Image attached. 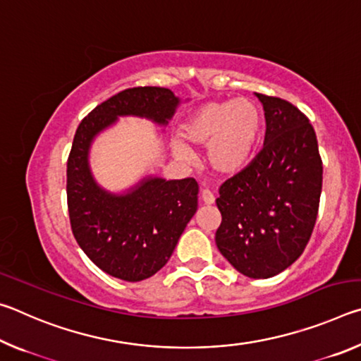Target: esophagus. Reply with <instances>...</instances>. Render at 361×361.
I'll use <instances>...</instances> for the list:
<instances>
[{"label":"esophagus","mask_w":361,"mask_h":361,"mask_svg":"<svg viewBox=\"0 0 361 361\" xmlns=\"http://www.w3.org/2000/svg\"><path fill=\"white\" fill-rule=\"evenodd\" d=\"M200 199H202V202L205 205L215 204V195H213V192L209 191V189H202V191H200Z\"/></svg>","instance_id":"esophagus-1"}]
</instances>
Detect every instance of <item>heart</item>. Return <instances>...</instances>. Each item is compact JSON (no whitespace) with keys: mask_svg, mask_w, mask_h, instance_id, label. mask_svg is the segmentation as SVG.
Listing matches in <instances>:
<instances>
[{"mask_svg":"<svg viewBox=\"0 0 361 361\" xmlns=\"http://www.w3.org/2000/svg\"><path fill=\"white\" fill-rule=\"evenodd\" d=\"M261 126L259 108L252 100L210 102L186 121L183 135L194 145H209L207 159L213 170L235 173L252 161ZM173 151L181 161H191L192 152L183 143L176 142Z\"/></svg>","mask_w":361,"mask_h":361,"instance_id":"heart-1","label":"heart"}]
</instances>
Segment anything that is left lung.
Segmentation results:
<instances>
[{
  "label": "left lung",
  "mask_w": 361,
  "mask_h": 361,
  "mask_svg": "<svg viewBox=\"0 0 361 361\" xmlns=\"http://www.w3.org/2000/svg\"><path fill=\"white\" fill-rule=\"evenodd\" d=\"M266 116L264 146L219 188L215 240L243 276L269 279L302 255L319 215L323 166L307 116L290 102L256 94Z\"/></svg>",
  "instance_id": "obj_1"
}]
</instances>
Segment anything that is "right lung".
<instances>
[{
  "label": "right lung",
  "mask_w": 361,
  "mask_h": 361,
  "mask_svg": "<svg viewBox=\"0 0 361 361\" xmlns=\"http://www.w3.org/2000/svg\"><path fill=\"white\" fill-rule=\"evenodd\" d=\"M180 99L166 87H132L95 106L81 121L66 162V200L73 235L103 272L140 282L162 269L197 210L194 178H145L127 194L97 185L89 148L118 116H140L166 126Z\"/></svg>",
  "instance_id": "right-lung-1"
}]
</instances>
